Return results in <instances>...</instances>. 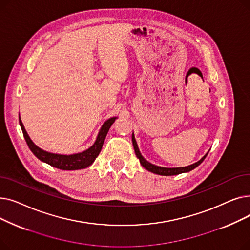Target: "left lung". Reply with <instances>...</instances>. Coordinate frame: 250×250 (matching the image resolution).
I'll return each instance as SVG.
<instances>
[{"instance_id":"8db88e82","label":"left lung","mask_w":250,"mask_h":250,"mask_svg":"<svg viewBox=\"0 0 250 250\" xmlns=\"http://www.w3.org/2000/svg\"><path fill=\"white\" fill-rule=\"evenodd\" d=\"M132 141H133V145H134L135 153H136L137 157L139 158L140 163L142 164V166H143L144 168H146V169L148 170V171L153 172V173H155V174H159V175H166V176H168V175H177V174H180V173L188 172V171H190V170L194 169L195 167H198V166H199V165H200V164L205 160V158H206L207 155H208V153L203 157V158H202L200 161L195 162V163H193V164H191V165H188V166H186V167L166 168V167H160V166L154 165V164H152V163L148 162L145 158H144V157H143V156H142V154H141V152H140V150H139L138 145H137V142H136V139H135L134 133H133V135H132Z\"/></svg>"}]
</instances>
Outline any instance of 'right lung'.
I'll use <instances>...</instances> for the list:
<instances>
[{
	"label": "right lung",
	"mask_w": 250,
	"mask_h": 250,
	"mask_svg": "<svg viewBox=\"0 0 250 250\" xmlns=\"http://www.w3.org/2000/svg\"><path fill=\"white\" fill-rule=\"evenodd\" d=\"M116 118L117 117H111L102 125L95 143L89 149L81 153L72 154V155H61V154L50 153L37 147L31 141L27 132H26V129L21 122L20 116H19V124L22 129L24 139L26 143H27L29 149L39 160L49 164L52 167H56L62 170H78V169L87 168L97 158V156L99 155L102 149L104 140L106 138L108 130L112 125V124L115 122Z\"/></svg>",
	"instance_id": "right-lung-1"
}]
</instances>
